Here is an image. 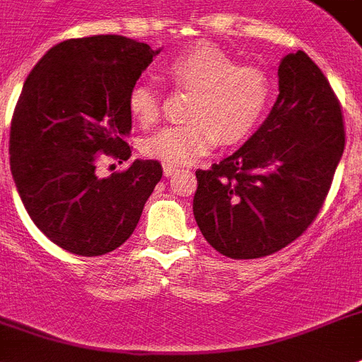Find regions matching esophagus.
<instances>
[{
  "instance_id": "34e87169",
  "label": "esophagus",
  "mask_w": 362,
  "mask_h": 362,
  "mask_svg": "<svg viewBox=\"0 0 362 362\" xmlns=\"http://www.w3.org/2000/svg\"><path fill=\"white\" fill-rule=\"evenodd\" d=\"M163 172H164V175H166V177H172L174 174H177L179 168H177V166H172V164H164Z\"/></svg>"
}]
</instances>
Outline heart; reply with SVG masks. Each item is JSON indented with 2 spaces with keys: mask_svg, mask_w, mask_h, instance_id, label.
I'll return each instance as SVG.
<instances>
[{
  "mask_svg": "<svg viewBox=\"0 0 362 362\" xmlns=\"http://www.w3.org/2000/svg\"><path fill=\"white\" fill-rule=\"evenodd\" d=\"M170 83L192 90L187 124L170 125L142 142L144 155L172 166H185L216 146H237L261 125L272 100L268 76L255 66H238L231 55L213 44H194L175 55L166 68ZM127 107L140 125L160 115L159 92L136 83Z\"/></svg>",
  "mask_w": 362,
  "mask_h": 362,
  "instance_id": "1",
  "label": "heart"
}]
</instances>
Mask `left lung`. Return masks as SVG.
<instances>
[{
	"label": "left lung",
	"instance_id": "1",
	"mask_svg": "<svg viewBox=\"0 0 362 362\" xmlns=\"http://www.w3.org/2000/svg\"><path fill=\"white\" fill-rule=\"evenodd\" d=\"M279 95L246 144L198 170L194 218L231 259H259L300 237L320 213L344 151L342 109L303 52L279 62Z\"/></svg>",
	"mask_w": 362,
	"mask_h": 362
}]
</instances>
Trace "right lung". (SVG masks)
<instances>
[{
	"mask_svg": "<svg viewBox=\"0 0 362 362\" xmlns=\"http://www.w3.org/2000/svg\"><path fill=\"white\" fill-rule=\"evenodd\" d=\"M153 52L120 35L70 38L53 46L23 83L11 122V172L23 207L53 244L105 255L133 235L163 177L159 160L136 159L109 177L101 153L131 157L127 98Z\"/></svg>",
	"mask_w": 362,
	"mask_h": 362,
	"instance_id": "right-lung-1",
	"label": "right lung"
}]
</instances>
